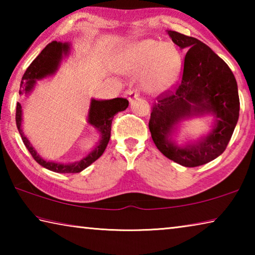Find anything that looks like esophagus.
<instances>
[{
	"mask_svg": "<svg viewBox=\"0 0 255 255\" xmlns=\"http://www.w3.org/2000/svg\"><path fill=\"white\" fill-rule=\"evenodd\" d=\"M126 94L128 96V99L129 100H133V99H136L139 97V91H138L137 89H129L126 91Z\"/></svg>",
	"mask_w": 255,
	"mask_h": 255,
	"instance_id": "1",
	"label": "esophagus"
}]
</instances>
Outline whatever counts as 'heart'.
Listing matches in <instances>:
<instances>
[{
    "label": "heart",
    "instance_id": "b5f03b06",
    "mask_svg": "<svg viewBox=\"0 0 255 255\" xmlns=\"http://www.w3.org/2000/svg\"><path fill=\"white\" fill-rule=\"evenodd\" d=\"M182 67V57L171 42L148 39L133 45L128 53L127 68L143 73V84L149 92L159 93L169 90L178 80Z\"/></svg>",
    "mask_w": 255,
    "mask_h": 255
}]
</instances>
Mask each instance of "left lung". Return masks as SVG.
<instances>
[{"label": "left lung", "mask_w": 255, "mask_h": 255, "mask_svg": "<svg viewBox=\"0 0 255 255\" xmlns=\"http://www.w3.org/2000/svg\"><path fill=\"white\" fill-rule=\"evenodd\" d=\"M167 33L175 45L188 51L181 82L174 91L156 98L148 127L159 152L185 167H195L226 149L240 115L237 83L227 64L204 42L171 30ZM199 114H213L216 119L209 135L185 146L172 142L176 125Z\"/></svg>", "instance_id": "1"}]
</instances>
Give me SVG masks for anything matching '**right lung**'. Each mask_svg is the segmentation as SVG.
I'll return each instance as SVG.
<instances>
[{
    "mask_svg": "<svg viewBox=\"0 0 255 255\" xmlns=\"http://www.w3.org/2000/svg\"><path fill=\"white\" fill-rule=\"evenodd\" d=\"M68 51H70V44L68 42L53 41L47 45L41 50V53L33 59V62L30 64V66L23 74L22 81H21L20 84L19 94L29 93L30 91H32L33 86L38 80L44 79L48 75H53L57 71L63 56H66ZM128 105V100L124 98H115L111 99V100H94V99H92L91 105H90L88 122L100 132V141H99L98 146H96V148L92 152H90L85 157L82 158L81 161L70 164L47 162L39 156V154H37L36 149L32 147V145L30 144L28 138L23 135L22 129H21L22 107L19 102L16 103L15 123L23 144L28 148L34 161L39 163L41 166L46 167L47 170L57 172V173H79L89 165H91L94 161H97L105 152L107 145L110 140L112 119L118 112L126 110Z\"/></svg>",
    "mask_w": 255,
    "mask_h": 255,
    "instance_id": "right-lung-1",
    "label": "right lung"
}]
</instances>
